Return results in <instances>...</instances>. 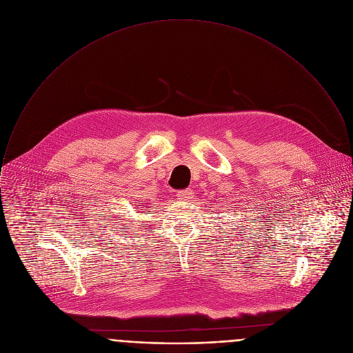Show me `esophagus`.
I'll use <instances>...</instances> for the list:
<instances>
[{"mask_svg": "<svg viewBox=\"0 0 353 353\" xmlns=\"http://www.w3.org/2000/svg\"><path fill=\"white\" fill-rule=\"evenodd\" d=\"M193 190L192 189H183V190H179L176 192V197L179 200H183V201H188V200H192L194 196H193Z\"/></svg>", "mask_w": 353, "mask_h": 353, "instance_id": "34e87169", "label": "esophagus"}]
</instances>
